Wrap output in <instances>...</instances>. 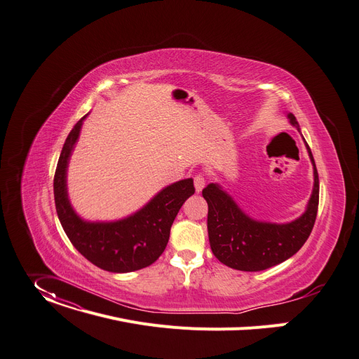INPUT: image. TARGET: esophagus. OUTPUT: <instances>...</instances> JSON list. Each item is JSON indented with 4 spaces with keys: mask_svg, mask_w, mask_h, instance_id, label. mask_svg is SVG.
<instances>
[{
    "mask_svg": "<svg viewBox=\"0 0 359 359\" xmlns=\"http://www.w3.org/2000/svg\"><path fill=\"white\" fill-rule=\"evenodd\" d=\"M205 184H206V177L202 173L194 176V189H196L198 193H201L203 190Z\"/></svg>",
    "mask_w": 359,
    "mask_h": 359,
    "instance_id": "34e87169",
    "label": "esophagus"
}]
</instances>
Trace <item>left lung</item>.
Instances as JSON below:
<instances>
[{
  "instance_id": "obj_1",
  "label": "left lung",
  "mask_w": 359,
  "mask_h": 359,
  "mask_svg": "<svg viewBox=\"0 0 359 359\" xmlns=\"http://www.w3.org/2000/svg\"><path fill=\"white\" fill-rule=\"evenodd\" d=\"M287 118L299 130L295 116L289 113ZM305 144L313 165V190L305 213L290 223L278 224L250 219L216 183L202 190L209 208L210 248L222 264L245 272L265 271L282 264L304 246L313 229L319 203L318 170L312 151L308 143Z\"/></svg>"
}]
</instances>
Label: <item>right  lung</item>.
Wrapping results in <instances>:
<instances>
[{
  "label": "right lung",
  "instance_id": "right-lung-1",
  "mask_svg": "<svg viewBox=\"0 0 359 359\" xmlns=\"http://www.w3.org/2000/svg\"><path fill=\"white\" fill-rule=\"evenodd\" d=\"M86 116L77 121L66 139L54 175V201L62 229L73 246L100 269L126 273L150 266L165 252L175 217L194 193L193 179L165 187L143 209L126 219L84 222L69 202L66 173Z\"/></svg>",
  "mask_w": 359,
  "mask_h": 359
}]
</instances>
